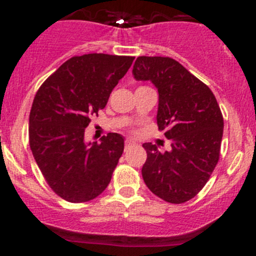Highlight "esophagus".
I'll return each mask as SVG.
<instances>
[{"label":"esophagus","mask_w":256,"mask_h":256,"mask_svg":"<svg viewBox=\"0 0 256 256\" xmlns=\"http://www.w3.org/2000/svg\"><path fill=\"white\" fill-rule=\"evenodd\" d=\"M134 140H131V138H126V140H125V146H126V148H128V146H134Z\"/></svg>","instance_id":"1"}]
</instances>
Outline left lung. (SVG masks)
Masks as SVG:
<instances>
[{"label":"left lung","mask_w":256,"mask_h":256,"mask_svg":"<svg viewBox=\"0 0 256 256\" xmlns=\"http://www.w3.org/2000/svg\"><path fill=\"white\" fill-rule=\"evenodd\" d=\"M132 74L156 86L158 130L172 142L168 152L143 144V180L164 201H189L201 192L219 161L224 120L216 96L171 58H137Z\"/></svg>","instance_id":"obj_1"}]
</instances>
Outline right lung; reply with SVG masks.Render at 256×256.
I'll return each mask as SVG.
<instances>
[{"mask_svg": "<svg viewBox=\"0 0 256 256\" xmlns=\"http://www.w3.org/2000/svg\"><path fill=\"white\" fill-rule=\"evenodd\" d=\"M134 56L85 54L61 64L37 91L28 140L52 192L73 204L98 198L110 184L124 152V138L108 134L101 143L84 140L90 118L107 104Z\"/></svg>", "mask_w": 256, "mask_h": 256, "instance_id": "right-lung-1", "label": "right lung"}]
</instances>
